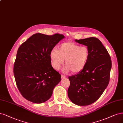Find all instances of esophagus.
I'll use <instances>...</instances> for the list:
<instances>
[{"label": "esophagus", "instance_id": "esophagus-1", "mask_svg": "<svg viewBox=\"0 0 123 123\" xmlns=\"http://www.w3.org/2000/svg\"><path fill=\"white\" fill-rule=\"evenodd\" d=\"M61 78H62V79L65 78H66V76L65 75H62H62H61Z\"/></svg>", "mask_w": 123, "mask_h": 123}]
</instances>
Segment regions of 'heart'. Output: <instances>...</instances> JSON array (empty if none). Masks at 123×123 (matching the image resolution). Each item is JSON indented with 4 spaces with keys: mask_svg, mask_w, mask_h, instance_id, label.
Returning a JSON list of instances; mask_svg holds the SVG:
<instances>
[{
    "mask_svg": "<svg viewBox=\"0 0 123 123\" xmlns=\"http://www.w3.org/2000/svg\"><path fill=\"white\" fill-rule=\"evenodd\" d=\"M90 52L86 46H80L73 42H67L61 45L59 50L50 51L49 57L54 69L58 70L65 63L63 69L65 73L70 71L79 73L85 68L88 62Z\"/></svg>",
    "mask_w": 123,
    "mask_h": 123,
    "instance_id": "b5f03b06",
    "label": "heart"
}]
</instances>
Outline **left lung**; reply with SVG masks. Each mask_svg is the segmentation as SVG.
Returning a JSON list of instances; mask_svg holds the SVG:
<instances>
[{"mask_svg":"<svg viewBox=\"0 0 123 123\" xmlns=\"http://www.w3.org/2000/svg\"><path fill=\"white\" fill-rule=\"evenodd\" d=\"M75 42L86 46L90 55L85 68L69 77L70 85L68 95L76 105H88L96 102L107 87L111 61L106 49L97 38L91 37Z\"/></svg>","mask_w":123,"mask_h":123,"instance_id":"1","label":"left lung"}]
</instances>
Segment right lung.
Masks as SVG:
<instances>
[{
	"instance_id": "add662e5",
	"label": "right lung",
	"mask_w": 123,
	"mask_h": 123,
	"mask_svg": "<svg viewBox=\"0 0 123 123\" xmlns=\"http://www.w3.org/2000/svg\"><path fill=\"white\" fill-rule=\"evenodd\" d=\"M64 37L58 33L48 36L37 33L19 47L14 74L18 90L26 100L40 104L51 97L61 75L52 67L49 54Z\"/></svg>"
}]
</instances>
